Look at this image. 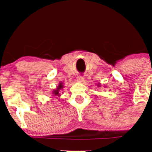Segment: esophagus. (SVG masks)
<instances>
[{"mask_svg": "<svg viewBox=\"0 0 152 152\" xmlns=\"http://www.w3.org/2000/svg\"><path fill=\"white\" fill-rule=\"evenodd\" d=\"M77 81H78V82H83V81H84V77H82V76H79V77H77Z\"/></svg>", "mask_w": 152, "mask_h": 152, "instance_id": "1", "label": "esophagus"}]
</instances>
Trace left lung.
<instances>
[{
    "label": "left lung",
    "mask_w": 152,
    "mask_h": 152,
    "mask_svg": "<svg viewBox=\"0 0 152 152\" xmlns=\"http://www.w3.org/2000/svg\"><path fill=\"white\" fill-rule=\"evenodd\" d=\"M100 86H101L100 83H98V84H97V87H100Z\"/></svg>",
    "instance_id": "obj_1"
}]
</instances>
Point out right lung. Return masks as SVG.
<instances>
[{
	"label": "right lung",
	"mask_w": 152,
	"mask_h": 152,
	"mask_svg": "<svg viewBox=\"0 0 152 152\" xmlns=\"http://www.w3.org/2000/svg\"><path fill=\"white\" fill-rule=\"evenodd\" d=\"M63 88H64V84H63L62 82H60L59 84H58V85L56 87V89H55L54 91H52V94H53V96H58V97H59V96H61L60 92H61V91Z\"/></svg>",
	"instance_id": "1"
}]
</instances>
